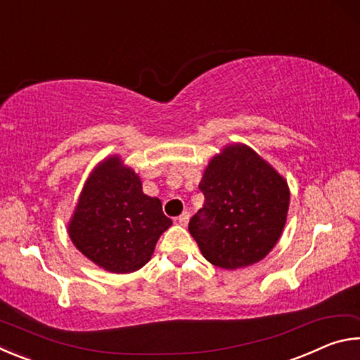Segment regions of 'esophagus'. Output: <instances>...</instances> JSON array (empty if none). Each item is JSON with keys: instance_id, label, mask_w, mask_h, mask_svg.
<instances>
[{"instance_id": "obj_1", "label": "esophagus", "mask_w": 360, "mask_h": 360, "mask_svg": "<svg viewBox=\"0 0 360 360\" xmlns=\"http://www.w3.org/2000/svg\"><path fill=\"white\" fill-rule=\"evenodd\" d=\"M188 217H191V214H188L187 211H184V212H182L181 216L176 217V221H178L181 225H187V222H188Z\"/></svg>"}]
</instances>
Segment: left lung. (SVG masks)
Segmentation results:
<instances>
[{
    "instance_id": "left-lung-1",
    "label": "left lung",
    "mask_w": 360,
    "mask_h": 360,
    "mask_svg": "<svg viewBox=\"0 0 360 360\" xmlns=\"http://www.w3.org/2000/svg\"><path fill=\"white\" fill-rule=\"evenodd\" d=\"M198 188L205 205L192 216L188 231L212 265L248 266L275 248L288 217L289 187L251 148H225Z\"/></svg>"
}]
</instances>
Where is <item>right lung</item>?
Here are the masks:
<instances>
[{
    "mask_svg": "<svg viewBox=\"0 0 360 360\" xmlns=\"http://www.w3.org/2000/svg\"><path fill=\"white\" fill-rule=\"evenodd\" d=\"M172 225L162 202L143 193L135 172L108 158L85 184L70 222V236L85 257L112 273L136 271Z\"/></svg>",
    "mask_w": 360,
    "mask_h": 360,
    "instance_id": "add662e5",
    "label": "right lung"
}]
</instances>
